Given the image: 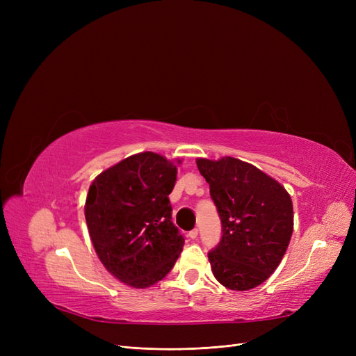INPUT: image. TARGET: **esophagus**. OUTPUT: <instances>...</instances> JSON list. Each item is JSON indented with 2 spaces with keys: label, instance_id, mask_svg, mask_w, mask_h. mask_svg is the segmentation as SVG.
<instances>
[{
  "label": "esophagus",
  "instance_id": "obj_1",
  "mask_svg": "<svg viewBox=\"0 0 356 356\" xmlns=\"http://www.w3.org/2000/svg\"><path fill=\"white\" fill-rule=\"evenodd\" d=\"M197 234H199V230L197 229H193L191 232H188V238L195 241L197 238Z\"/></svg>",
  "mask_w": 356,
  "mask_h": 356
}]
</instances>
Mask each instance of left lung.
Returning a JSON list of instances; mask_svg holds the SVG:
<instances>
[{"label": "left lung", "mask_w": 356, "mask_h": 356, "mask_svg": "<svg viewBox=\"0 0 356 356\" xmlns=\"http://www.w3.org/2000/svg\"><path fill=\"white\" fill-rule=\"evenodd\" d=\"M196 163L222 224V238L208 254L212 273L229 289H252L282 261L294 229L293 200L276 179L239 159Z\"/></svg>", "instance_id": "8db88e82"}]
</instances>
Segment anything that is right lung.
Here are the masks:
<instances>
[{"instance_id":"1","label":"right lung","mask_w":356,"mask_h":356,"mask_svg":"<svg viewBox=\"0 0 356 356\" xmlns=\"http://www.w3.org/2000/svg\"><path fill=\"white\" fill-rule=\"evenodd\" d=\"M177 165L153 152L129 156L93 179L84 217L101 263L118 281L148 288L174 267L184 238L170 221Z\"/></svg>"}]
</instances>
